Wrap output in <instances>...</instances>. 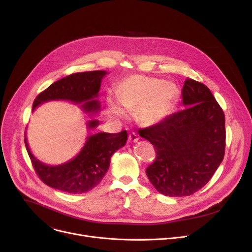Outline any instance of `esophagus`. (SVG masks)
Masks as SVG:
<instances>
[{"mask_svg":"<svg viewBox=\"0 0 252 252\" xmlns=\"http://www.w3.org/2000/svg\"><path fill=\"white\" fill-rule=\"evenodd\" d=\"M138 140H139V137L136 133H134V131H131V133L128 134V142L129 143H136V142H138Z\"/></svg>","mask_w":252,"mask_h":252,"instance_id":"obj_1","label":"esophagus"}]
</instances>
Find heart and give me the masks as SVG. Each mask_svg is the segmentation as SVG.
I'll use <instances>...</instances> for the list:
<instances>
[{
    "instance_id": "b5f03b06",
    "label": "heart",
    "mask_w": 252,
    "mask_h": 252,
    "mask_svg": "<svg viewBox=\"0 0 252 252\" xmlns=\"http://www.w3.org/2000/svg\"><path fill=\"white\" fill-rule=\"evenodd\" d=\"M178 95L177 87L162 79L133 74L125 78L119 86V100L110 98L109 113L117 118L126 116L124 105L129 110H139V117L145 125H153L168 114Z\"/></svg>"
}]
</instances>
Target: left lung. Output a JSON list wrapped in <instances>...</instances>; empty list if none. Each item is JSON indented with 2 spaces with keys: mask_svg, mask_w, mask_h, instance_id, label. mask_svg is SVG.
I'll use <instances>...</instances> for the list:
<instances>
[{
  "mask_svg": "<svg viewBox=\"0 0 252 252\" xmlns=\"http://www.w3.org/2000/svg\"><path fill=\"white\" fill-rule=\"evenodd\" d=\"M182 96L186 108L139 130L156 153L146 175L158 192L170 197L189 196L203 188L226 148L224 114L209 89L187 78Z\"/></svg>",
  "mask_w": 252,
  "mask_h": 252,
  "instance_id": "8db88e82",
  "label": "left lung"
}]
</instances>
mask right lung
I'll return each mask as SVG.
<instances>
[{
  "label": "right lung",
  "mask_w": 252,
  "mask_h": 252,
  "mask_svg": "<svg viewBox=\"0 0 252 252\" xmlns=\"http://www.w3.org/2000/svg\"><path fill=\"white\" fill-rule=\"evenodd\" d=\"M105 71L95 70L77 72L65 76L52 84L36 96L32 109L49 100H69L83 103L86 111H97L99 103L94 100L98 96L101 79ZM98 121H91L89 127H95ZM127 139L126 130L117 134L98 133L88 138L83 150L72 160L57 166H49L33 157L24 139L32 166L37 177L47 186L71 194L86 193L102 181L110 165L112 154L124 147Z\"/></svg>",
  "instance_id": "right-lung-1"
}]
</instances>
